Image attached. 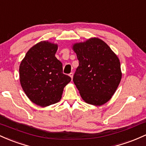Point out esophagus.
Returning <instances> with one entry per match:
<instances>
[{
	"label": "esophagus",
	"mask_w": 146,
	"mask_h": 146,
	"mask_svg": "<svg viewBox=\"0 0 146 146\" xmlns=\"http://www.w3.org/2000/svg\"><path fill=\"white\" fill-rule=\"evenodd\" d=\"M69 76H70V77H71L72 79V78H73V73H72V72H71V73L70 74H69Z\"/></svg>",
	"instance_id": "34e87169"
}]
</instances>
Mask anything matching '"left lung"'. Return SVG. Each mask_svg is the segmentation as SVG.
Instances as JSON below:
<instances>
[{
	"instance_id": "left-lung-1",
	"label": "left lung",
	"mask_w": 146,
	"mask_h": 146,
	"mask_svg": "<svg viewBox=\"0 0 146 146\" xmlns=\"http://www.w3.org/2000/svg\"><path fill=\"white\" fill-rule=\"evenodd\" d=\"M79 65L73 81L88 104L101 106L117 90L121 79L119 58L104 40L91 38L73 45Z\"/></svg>"
}]
</instances>
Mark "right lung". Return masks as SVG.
I'll list each match as a JSON object with an SVG mask.
<instances>
[{"mask_svg": "<svg viewBox=\"0 0 146 146\" xmlns=\"http://www.w3.org/2000/svg\"><path fill=\"white\" fill-rule=\"evenodd\" d=\"M57 44L40 41L31 47L21 61V87L32 102L46 107L58 102L71 78L63 73V65L55 54Z\"/></svg>", "mask_w": 146, "mask_h": 146, "instance_id": "right-lung-1", "label": "right lung"}]
</instances>
